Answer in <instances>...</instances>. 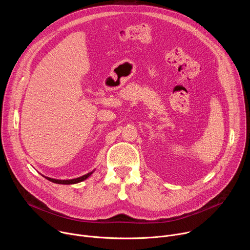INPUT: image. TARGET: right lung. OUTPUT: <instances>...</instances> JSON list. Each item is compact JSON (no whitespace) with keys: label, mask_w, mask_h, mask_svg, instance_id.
Here are the masks:
<instances>
[{"label":"right lung","mask_w":250,"mask_h":250,"mask_svg":"<svg viewBox=\"0 0 250 250\" xmlns=\"http://www.w3.org/2000/svg\"><path fill=\"white\" fill-rule=\"evenodd\" d=\"M95 170H93L92 172H89L81 177H78V178H74V179H69V180H59V179H53V178H49V177H45L47 180L53 182V183H56V184H63V185H70V184H76V183H79V182H82L84 180H86L87 178H89L93 173H94Z\"/></svg>","instance_id":"1"}]
</instances>
